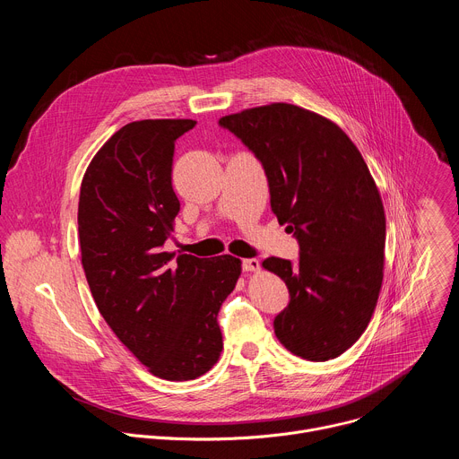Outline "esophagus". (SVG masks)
Wrapping results in <instances>:
<instances>
[{
	"instance_id": "34e87169",
	"label": "esophagus",
	"mask_w": 459,
	"mask_h": 459,
	"mask_svg": "<svg viewBox=\"0 0 459 459\" xmlns=\"http://www.w3.org/2000/svg\"><path fill=\"white\" fill-rule=\"evenodd\" d=\"M241 267H243V271H245V273H257V271H259V261H257L255 257L243 259Z\"/></svg>"
}]
</instances>
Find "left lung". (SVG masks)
I'll return each mask as SVG.
<instances>
[{"mask_svg":"<svg viewBox=\"0 0 459 459\" xmlns=\"http://www.w3.org/2000/svg\"><path fill=\"white\" fill-rule=\"evenodd\" d=\"M265 169L271 207L299 243V261L267 257L290 292L274 333L292 354L334 359L365 333L385 269V211L352 140L321 114L290 103L220 119Z\"/></svg>","mask_w":459,"mask_h":459,"instance_id":"8db88e82","label":"left lung"}]
</instances>
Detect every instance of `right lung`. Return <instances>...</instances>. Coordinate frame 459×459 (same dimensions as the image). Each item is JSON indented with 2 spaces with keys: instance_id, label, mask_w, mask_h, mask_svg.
<instances>
[{
  "instance_id": "add662e5",
  "label": "right lung",
  "mask_w": 459,
  "mask_h": 459,
  "mask_svg": "<svg viewBox=\"0 0 459 459\" xmlns=\"http://www.w3.org/2000/svg\"><path fill=\"white\" fill-rule=\"evenodd\" d=\"M194 119L121 126L89 163L78 204L82 265L103 319L151 374L188 381L223 351L218 312L241 276L230 254L202 259L165 252L179 200L176 140Z\"/></svg>"
}]
</instances>
